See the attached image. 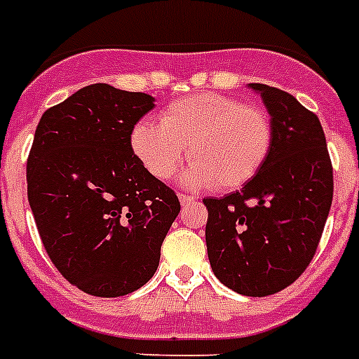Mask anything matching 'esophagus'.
I'll list each match as a JSON object with an SVG mask.
<instances>
[{
	"label": "esophagus",
	"instance_id": "1",
	"mask_svg": "<svg viewBox=\"0 0 359 359\" xmlns=\"http://www.w3.org/2000/svg\"><path fill=\"white\" fill-rule=\"evenodd\" d=\"M179 201H180V204H182V205H188L189 202H193V201H195V198L189 197V195H182V193H180Z\"/></svg>",
	"mask_w": 359,
	"mask_h": 359
}]
</instances>
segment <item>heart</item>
Returning a JSON list of instances; mask_svg holds the SVG:
<instances>
[{
	"instance_id": "1",
	"label": "heart",
	"mask_w": 359,
	"mask_h": 359,
	"mask_svg": "<svg viewBox=\"0 0 359 359\" xmlns=\"http://www.w3.org/2000/svg\"><path fill=\"white\" fill-rule=\"evenodd\" d=\"M273 121L264 108L220 93H195L173 101L161 124L141 121L130 135L137 161L155 179H170L186 157L188 186L235 189L253 179L273 148Z\"/></svg>"
}]
</instances>
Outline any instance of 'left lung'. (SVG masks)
<instances>
[{"instance_id": "obj_1", "label": "left lung", "mask_w": 359, "mask_h": 359, "mask_svg": "<svg viewBox=\"0 0 359 359\" xmlns=\"http://www.w3.org/2000/svg\"><path fill=\"white\" fill-rule=\"evenodd\" d=\"M273 121L266 164L240 191L204 198L211 269L231 291L267 296L291 285L313 260L332 204V164L313 111L291 93L249 83Z\"/></svg>"}]
</instances>
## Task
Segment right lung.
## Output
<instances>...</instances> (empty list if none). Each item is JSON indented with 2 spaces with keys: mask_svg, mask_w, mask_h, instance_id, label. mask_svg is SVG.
I'll use <instances>...</instances> for the list:
<instances>
[{
  "mask_svg": "<svg viewBox=\"0 0 359 359\" xmlns=\"http://www.w3.org/2000/svg\"><path fill=\"white\" fill-rule=\"evenodd\" d=\"M154 106L148 93L97 83L48 108L36 128L27 184L37 231L59 273L92 296L142 287L180 211L130 146Z\"/></svg>",
  "mask_w": 359,
  "mask_h": 359,
  "instance_id": "1",
  "label": "right lung"
}]
</instances>
